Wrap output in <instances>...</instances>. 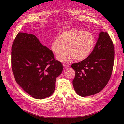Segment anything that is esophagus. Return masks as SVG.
<instances>
[{
  "instance_id": "34e87169",
  "label": "esophagus",
  "mask_w": 124,
  "mask_h": 124,
  "mask_svg": "<svg viewBox=\"0 0 124 124\" xmlns=\"http://www.w3.org/2000/svg\"><path fill=\"white\" fill-rule=\"evenodd\" d=\"M63 67H65V68H68V67H69V66L67 65V64H63Z\"/></svg>"
}]
</instances>
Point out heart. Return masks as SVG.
Listing matches in <instances>:
<instances>
[{
  "label": "heart",
  "mask_w": 124,
  "mask_h": 124,
  "mask_svg": "<svg viewBox=\"0 0 124 124\" xmlns=\"http://www.w3.org/2000/svg\"><path fill=\"white\" fill-rule=\"evenodd\" d=\"M95 44V37L89 31L73 28L62 32L56 36L51 44V50L58 55L57 59L64 63H69L74 59L81 61L91 53Z\"/></svg>",
  "instance_id": "b5f03b06"
}]
</instances>
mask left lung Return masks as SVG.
Segmentation results:
<instances>
[{
  "label": "left lung",
  "mask_w": 124,
  "mask_h": 124,
  "mask_svg": "<svg viewBox=\"0 0 124 124\" xmlns=\"http://www.w3.org/2000/svg\"><path fill=\"white\" fill-rule=\"evenodd\" d=\"M114 60V47L110 36L100 30L92 53L86 59L71 65L76 72L72 84L78 95L86 97L103 89L111 78Z\"/></svg>",
  "instance_id": "left-lung-1"
}]
</instances>
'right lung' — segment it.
<instances>
[{
  "label": "right lung",
  "instance_id": "add662e5",
  "mask_svg": "<svg viewBox=\"0 0 124 124\" xmlns=\"http://www.w3.org/2000/svg\"><path fill=\"white\" fill-rule=\"evenodd\" d=\"M11 63L17 83L33 98L51 96L56 78L63 70L62 63L54 59L53 52L32 34L19 32L12 46Z\"/></svg>",
  "mask_w": 124,
  "mask_h": 124
}]
</instances>
